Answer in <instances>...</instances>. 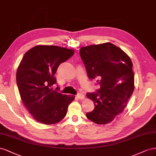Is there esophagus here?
<instances>
[{
  "label": "esophagus",
  "instance_id": "1",
  "mask_svg": "<svg viewBox=\"0 0 156 156\" xmlns=\"http://www.w3.org/2000/svg\"><path fill=\"white\" fill-rule=\"evenodd\" d=\"M76 97H78V99H80V100H82L84 99V95L82 94V93H78V94L76 95Z\"/></svg>",
  "mask_w": 156,
  "mask_h": 156
}]
</instances>
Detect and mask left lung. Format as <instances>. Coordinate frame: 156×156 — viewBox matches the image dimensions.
Masks as SVG:
<instances>
[{"mask_svg": "<svg viewBox=\"0 0 156 156\" xmlns=\"http://www.w3.org/2000/svg\"><path fill=\"white\" fill-rule=\"evenodd\" d=\"M80 55L88 77L97 79L100 88L87 93L95 108L86 114L97 124L111 122L121 114L134 90V73L130 57L121 48L106 42L82 47Z\"/></svg>", "mask_w": 156, "mask_h": 156, "instance_id": "left-lung-1", "label": "left lung"}]
</instances>
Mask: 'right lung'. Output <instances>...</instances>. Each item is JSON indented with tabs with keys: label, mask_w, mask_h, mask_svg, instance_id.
<instances>
[{
	"label": "right lung",
	"mask_w": 156,
	"mask_h": 156,
	"mask_svg": "<svg viewBox=\"0 0 156 156\" xmlns=\"http://www.w3.org/2000/svg\"><path fill=\"white\" fill-rule=\"evenodd\" d=\"M74 53L57 46L38 45L22 58L17 70V85L24 105L37 122L50 125L66 115L75 97L61 94L52 86L57 82L54 75L58 66Z\"/></svg>",
	"instance_id": "right-lung-1"
}]
</instances>
